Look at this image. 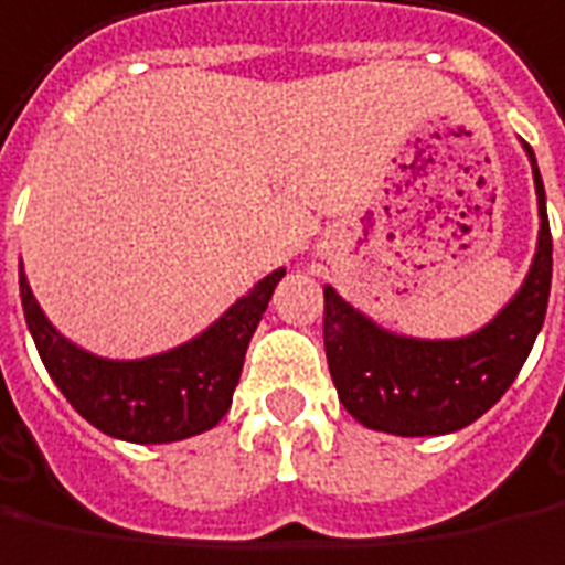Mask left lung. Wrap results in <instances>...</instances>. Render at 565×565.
I'll use <instances>...</instances> for the list:
<instances>
[{
	"label": "left lung",
	"instance_id": "8db88e82",
	"mask_svg": "<svg viewBox=\"0 0 565 565\" xmlns=\"http://www.w3.org/2000/svg\"><path fill=\"white\" fill-rule=\"evenodd\" d=\"M523 150L539 196L535 258L523 286L483 329L461 338L396 334L322 286L329 372L338 399L363 427L394 437L455 434L495 406L520 375L544 326L554 270L542 174L532 147L523 143Z\"/></svg>",
	"mask_w": 565,
	"mask_h": 565
}]
</instances>
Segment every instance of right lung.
Here are the masks:
<instances>
[{
  "label": "right lung",
  "instance_id": "add662e5",
  "mask_svg": "<svg viewBox=\"0 0 565 565\" xmlns=\"http://www.w3.org/2000/svg\"><path fill=\"white\" fill-rule=\"evenodd\" d=\"M286 267L267 274L178 348L141 360H107L73 344L39 307L21 260V305L39 356L67 403L107 437L126 443H174L212 430L233 403L245 350Z\"/></svg>",
  "mask_w": 565,
  "mask_h": 565
}]
</instances>
